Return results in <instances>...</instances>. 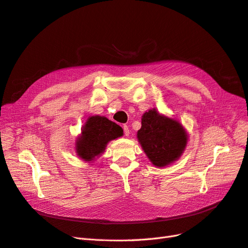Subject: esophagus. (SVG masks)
Wrapping results in <instances>:
<instances>
[{
    "mask_svg": "<svg viewBox=\"0 0 248 248\" xmlns=\"http://www.w3.org/2000/svg\"><path fill=\"white\" fill-rule=\"evenodd\" d=\"M123 129H124V134H125V136L126 137H128L129 136V128H128V126H127V125H124L123 126Z\"/></svg>",
    "mask_w": 248,
    "mask_h": 248,
    "instance_id": "34e87169",
    "label": "esophagus"
}]
</instances>
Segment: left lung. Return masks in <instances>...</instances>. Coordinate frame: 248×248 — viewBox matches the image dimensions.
Returning <instances> with one entry per match:
<instances>
[{
  "mask_svg": "<svg viewBox=\"0 0 248 248\" xmlns=\"http://www.w3.org/2000/svg\"><path fill=\"white\" fill-rule=\"evenodd\" d=\"M138 140L154 167L166 168L178 160L188 142V133L177 119L150 108L141 116Z\"/></svg>",
  "mask_w": 248,
  "mask_h": 248,
  "instance_id": "1",
  "label": "left lung"
}]
</instances>
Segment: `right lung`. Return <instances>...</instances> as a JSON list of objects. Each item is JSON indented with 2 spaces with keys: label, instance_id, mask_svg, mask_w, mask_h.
Instances as JSON below:
<instances>
[{
  "label": "right lung",
  "instance_id": "add662e5",
  "mask_svg": "<svg viewBox=\"0 0 248 248\" xmlns=\"http://www.w3.org/2000/svg\"><path fill=\"white\" fill-rule=\"evenodd\" d=\"M123 136V129L103 116H91L76 140V153L86 162L95 161L106 151L108 142Z\"/></svg>",
  "mask_w": 248,
  "mask_h": 248
}]
</instances>
